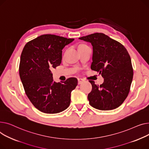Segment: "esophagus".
<instances>
[{"label":"esophagus","mask_w":149,"mask_h":149,"mask_svg":"<svg viewBox=\"0 0 149 149\" xmlns=\"http://www.w3.org/2000/svg\"><path fill=\"white\" fill-rule=\"evenodd\" d=\"M84 81L82 79H78V84L80 85Z\"/></svg>","instance_id":"1"}]
</instances>
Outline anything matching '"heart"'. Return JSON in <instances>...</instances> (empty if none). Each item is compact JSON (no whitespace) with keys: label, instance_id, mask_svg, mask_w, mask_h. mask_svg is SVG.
Masks as SVG:
<instances>
[{"label":"heart","instance_id":"obj_1","mask_svg":"<svg viewBox=\"0 0 149 149\" xmlns=\"http://www.w3.org/2000/svg\"><path fill=\"white\" fill-rule=\"evenodd\" d=\"M86 45H84V44H81V45H80L79 46H78V47H81V46H85Z\"/></svg>","mask_w":149,"mask_h":149}]
</instances>
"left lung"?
<instances>
[{
  "label": "left lung",
  "mask_w": 149,
  "mask_h": 149,
  "mask_svg": "<svg viewBox=\"0 0 149 149\" xmlns=\"http://www.w3.org/2000/svg\"><path fill=\"white\" fill-rule=\"evenodd\" d=\"M79 39L91 44V68L104 78L100 86L90 81L92 90L88 95L89 103L102 111L118 108L126 99L133 79L132 63L127 50L121 43L102 33H93Z\"/></svg>",
  "instance_id": "obj_1"
}]
</instances>
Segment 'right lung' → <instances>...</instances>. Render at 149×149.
Masks as SVG:
<instances>
[{
	"instance_id": "add662e5",
	"label": "right lung",
	"mask_w": 149,
	"mask_h": 149,
	"mask_svg": "<svg viewBox=\"0 0 149 149\" xmlns=\"http://www.w3.org/2000/svg\"><path fill=\"white\" fill-rule=\"evenodd\" d=\"M73 41L55 35H42L28 42L23 49L19 65L20 79L26 94L41 112L59 113L70 104L77 79L70 77L56 82L50 70L61 64L62 50Z\"/></svg>"
}]
</instances>
